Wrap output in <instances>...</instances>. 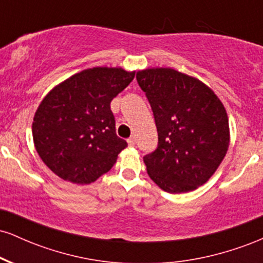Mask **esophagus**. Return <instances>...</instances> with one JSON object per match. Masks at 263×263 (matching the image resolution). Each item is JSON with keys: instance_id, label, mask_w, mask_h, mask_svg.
Wrapping results in <instances>:
<instances>
[{"instance_id": "obj_1", "label": "esophagus", "mask_w": 263, "mask_h": 263, "mask_svg": "<svg viewBox=\"0 0 263 263\" xmlns=\"http://www.w3.org/2000/svg\"><path fill=\"white\" fill-rule=\"evenodd\" d=\"M127 143H128V146H129V147H134L135 144H136V140H135V137H129L128 140H127Z\"/></svg>"}]
</instances>
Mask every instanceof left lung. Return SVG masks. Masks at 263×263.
Instances as JSON below:
<instances>
[{
	"label": "left lung",
	"instance_id": "left-lung-1",
	"mask_svg": "<svg viewBox=\"0 0 263 263\" xmlns=\"http://www.w3.org/2000/svg\"><path fill=\"white\" fill-rule=\"evenodd\" d=\"M158 132V147L143 157L147 173L172 194L198 189L213 177L228 152L226 110L203 81L172 68L138 70Z\"/></svg>",
	"mask_w": 263,
	"mask_h": 263
}]
</instances>
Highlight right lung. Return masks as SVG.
<instances>
[{"mask_svg":"<svg viewBox=\"0 0 263 263\" xmlns=\"http://www.w3.org/2000/svg\"><path fill=\"white\" fill-rule=\"evenodd\" d=\"M135 71L95 66L50 90L34 114L33 142L44 164L75 184L107 173L127 142L117 137L110 104L134 80Z\"/></svg>","mask_w":263,"mask_h":263,"instance_id":"1","label":"right lung"}]
</instances>
